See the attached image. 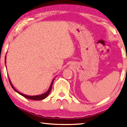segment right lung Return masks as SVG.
I'll use <instances>...</instances> for the list:
<instances>
[{
	"label": "right lung",
	"instance_id": "add662e5",
	"mask_svg": "<svg viewBox=\"0 0 127 127\" xmlns=\"http://www.w3.org/2000/svg\"><path fill=\"white\" fill-rule=\"evenodd\" d=\"M5 64H6V56H5ZM8 78H9V77H8ZM54 79H55V78H54L52 80V83H51V84H50L49 88V89L47 91H46L45 93H44L42 94H40V95H33V96H31V95H27L24 94H23V93H20V92H19V91H17L16 89H15L14 86H13L11 82V80L9 79V83H10V85H11V87H12V89H13V90H15V91H16V93L19 94L21 95H22L23 96L26 97V98H28V99H32V100H42V99L46 98V97L48 96L49 94L50 93V90H51V89H52V85H53V81H54Z\"/></svg>",
	"mask_w": 127,
	"mask_h": 127
}]
</instances>
